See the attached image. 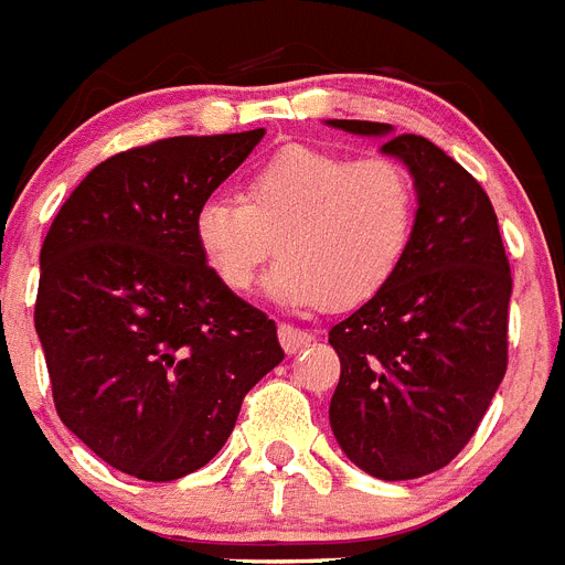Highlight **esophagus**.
Wrapping results in <instances>:
<instances>
[{"label":"esophagus","instance_id":"obj_1","mask_svg":"<svg viewBox=\"0 0 565 565\" xmlns=\"http://www.w3.org/2000/svg\"><path fill=\"white\" fill-rule=\"evenodd\" d=\"M278 341H281L284 352H298L312 341V332L298 330L292 323H278Z\"/></svg>","mask_w":565,"mask_h":565}]
</instances>
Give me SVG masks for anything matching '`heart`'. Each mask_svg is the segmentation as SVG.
<instances>
[{
    "instance_id": "heart-1",
    "label": "heart",
    "mask_w": 565,
    "mask_h": 565,
    "mask_svg": "<svg viewBox=\"0 0 565 565\" xmlns=\"http://www.w3.org/2000/svg\"><path fill=\"white\" fill-rule=\"evenodd\" d=\"M415 227L418 190L401 161L287 145L244 175L238 201H204L193 235L210 273L233 292H247L278 247L269 296L318 310L375 298L398 276Z\"/></svg>"
}]
</instances>
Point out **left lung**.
Returning a JSON list of instances; mask_svg holds the SVG:
<instances>
[{
  "label": "left lung",
  "instance_id": "1",
  "mask_svg": "<svg viewBox=\"0 0 565 565\" xmlns=\"http://www.w3.org/2000/svg\"><path fill=\"white\" fill-rule=\"evenodd\" d=\"M330 125L386 136L381 150L409 167L418 190L398 276L330 330L341 358L330 401L338 446L372 478L412 480L469 444L507 375L512 273L487 190L452 156L381 121Z\"/></svg>",
  "mask_w": 565,
  "mask_h": 565
}]
</instances>
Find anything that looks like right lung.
<instances>
[{"label":"right lung","instance_id":"1","mask_svg":"<svg viewBox=\"0 0 565 565\" xmlns=\"http://www.w3.org/2000/svg\"><path fill=\"white\" fill-rule=\"evenodd\" d=\"M264 130L175 136L93 167L42 244L36 321L58 418L105 463L184 478L218 455L284 350L210 273L195 213Z\"/></svg>","mask_w":565,"mask_h":565}]
</instances>
